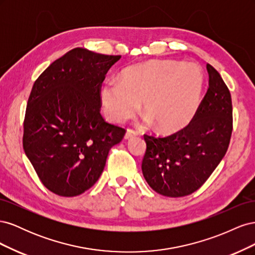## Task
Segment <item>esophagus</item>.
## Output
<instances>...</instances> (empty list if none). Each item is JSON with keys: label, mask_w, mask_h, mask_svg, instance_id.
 Instances as JSON below:
<instances>
[{"label": "esophagus", "mask_w": 255, "mask_h": 255, "mask_svg": "<svg viewBox=\"0 0 255 255\" xmlns=\"http://www.w3.org/2000/svg\"><path fill=\"white\" fill-rule=\"evenodd\" d=\"M136 135H137L136 130H134V129H132V128H128V129H127V133H126V135H125V138H126V139H129V138L135 137Z\"/></svg>", "instance_id": "1"}]
</instances>
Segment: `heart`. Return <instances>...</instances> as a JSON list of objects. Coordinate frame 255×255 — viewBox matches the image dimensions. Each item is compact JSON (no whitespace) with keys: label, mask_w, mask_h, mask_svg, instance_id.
<instances>
[{"label":"heart","mask_w":255,"mask_h":255,"mask_svg":"<svg viewBox=\"0 0 255 255\" xmlns=\"http://www.w3.org/2000/svg\"><path fill=\"white\" fill-rule=\"evenodd\" d=\"M203 74L194 63L151 60L127 68L119 82L105 83L101 102L110 120L122 122L142 101L144 123L166 133L180 129L196 115L202 100Z\"/></svg>","instance_id":"heart-1"}]
</instances>
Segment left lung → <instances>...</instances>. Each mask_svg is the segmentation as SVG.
<instances>
[{
    "label": "left lung",
    "mask_w": 255,
    "mask_h": 255,
    "mask_svg": "<svg viewBox=\"0 0 255 255\" xmlns=\"http://www.w3.org/2000/svg\"><path fill=\"white\" fill-rule=\"evenodd\" d=\"M208 88L189 125L170 136L143 135L141 169L158 194L177 198L198 190L228 151L233 129L232 99L226 83L210 64Z\"/></svg>",
    "instance_id": "1"
}]
</instances>
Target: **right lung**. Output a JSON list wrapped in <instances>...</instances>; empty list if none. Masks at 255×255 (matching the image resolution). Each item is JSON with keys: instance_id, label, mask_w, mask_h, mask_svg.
I'll list each match as a JSON object with an SVG mask.
<instances>
[{"instance_id": "right-lung-1", "label": "right lung", "mask_w": 255, "mask_h": 255, "mask_svg": "<svg viewBox=\"0 0 255 255\" xmlns=\"http://www.w3.org/2000/svg\"><path fill=\"white\" fill-rule=\"evenodd\" d=\"M120 57L75 48L34 83L23 123V149L54 194L75 197L94 186L111 148L126 134L100 114L105 74Z\"/></svg>"}]
</instances>
